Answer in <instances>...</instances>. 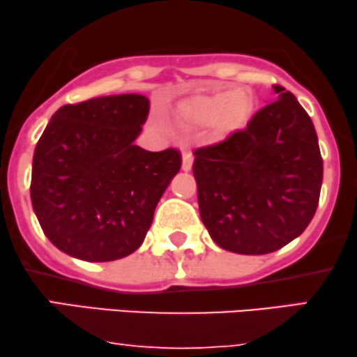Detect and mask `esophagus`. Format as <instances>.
<instances>
[{
    "label": "esophagus",
    "mask_w": 357,
    "mask_h": 357,
    "mask_svg": "<svg viewBox=\"0 0 357 357\" xmlns=\"http://www.w3.org/2000/svg\"><path fill=\"white\" fill-rule=\"evenodd\" d=\"M192 165H193L192 152L183 149L182 151V170H183V172H188V170H192Z\"/></svg>",
    "instance_id": "obj_1"
}]
</instances>
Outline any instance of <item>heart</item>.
Returning a JSON list of instances; mask_svg holds the SVG:
<instances>
[{"mask_svg": "<svg viewBox=\"0 0 357 357\" xmlns=\"http://www.w3.org/2000/svg\"><path fill=\"white\" fill-rule=\"evenodd\" d=\"M254 106L256 100L246 88H215L185 100L180 113L192 126H208L211 141H225L248 126Z\"/></svg>", "mask_w": 357, "mask_h": 357, "instance_id": "1", "label": "heart"}]
</instances>
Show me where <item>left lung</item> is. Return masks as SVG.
I'll list each match as a JSON object with an SVG mask.
<instances>
[{"instance_id": "1", "label": "left lung", "mask_w": 357, "mask_h": 357, "mask_svg": "<svg viewBox=\"0 0 357 357\" xmlns=\"http://www.w3.org/2000/svg\"><path fill=\"white\" fill-rule=\"evenodd\" d=\"M248 128L200 147L193 162L198 206L226 251L274 252L305 231L317 211L323 159L308 113L284 86Z\"/></svg>"}]
</instances>
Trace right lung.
Segmentation results:
<instances>
[{
	"label": "right lung",
	"instance_id": "add662e5",
	"mask_svg": "<svg viewBox=\"0 0 357 357\" xmlns=\"http://www.w3.org/2000/svg\"><path fill=\"white\" fill-rule=\"evenodd\" d=\"M147 113L146 96L113 95L66 105L50 118L32 159L31 200L60 251L108 262L142 244L182 165L177 149L134 144Z\"/></svg>",
	"mask_w": 357,
	"mask_h": 357
}]
</instances>
